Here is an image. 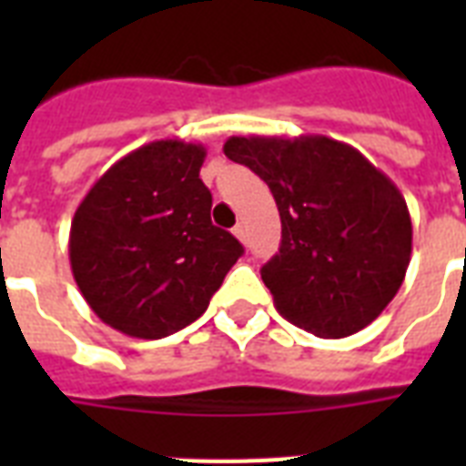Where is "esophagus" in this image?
Listing matches in <instances>:
<instances>
[{"instance_id": "34e87169", "label": "esophagus", "mask_w": 466, "mask_h": 466, "mask_svg": "<svg viewBox=\"0 0 466 466\" xmlns=\"http://www.w3.org/2000/svg\"><path fill=\"white\" fill-rule=\"evenodd\" d=\"M232 232H234V237H237V239H239V241H247L248 229H247V225H244V222H237V227H234Z\"/></svg>"}]
</instances>
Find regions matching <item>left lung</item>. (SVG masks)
<instances>
[{
  "label": "left lung",
  "instance_id": "8db88e82",
  "mask_svg": "<svg viewBox=\"0 0 466 466\" xmlns=\"http://www.w3.org/2000/svg\"><path fill=\"white\" fill-rule=\"evenodd\" d=\"M225 155L268 183L283 239L261 268L276 309L299 329L343 339L372 324L404 283L411 215L387 176L324 135L229 137Z\"/></svg>",
  "mask_w": 466,
  "mask_h": 466
}]
</instances>
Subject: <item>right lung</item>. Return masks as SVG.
<instances>
[{"label":"right lung","instance_id":"right-lung-1","mask_svg":"<svg viewBox=\"0 0 466 466\" xmlns=\"http://www.w3.org/2000/svg\"><path fill=\"white\" fill-rule=\"evenodd\" d=\"M203 161V145L149 142L116 161L76 208L72 276L116 331L164 339L193 324L244 254L212 225Z\"/></svg>","mask_w":466,"mask_h":466}]
</instances>
